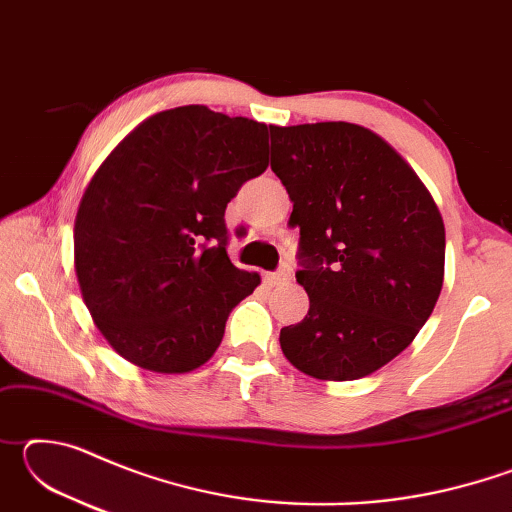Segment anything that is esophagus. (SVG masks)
Instances as JSON below:
<instances>
[{"label":"esophagus","instance_id":"34e87169","mask_svg":"<svg viewBox=\"0 0 512 512\" xmlns=\"http://www.w3.org/2000/svg\"><path fill=\"white\" fill-rule=\"evenodd\" d=\"M289 277H291L289 268H282V271H277V273H266L264 275V282L268 284V287H277V284L289 282Z\"/></svg>","mask_w":512,"mask_h":512}]
</instances>
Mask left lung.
<instances>
[{"mask_svg": "<svg viewBox=\"0 0 512 512\" xmlns=\"http://www.w3.org/2000/svg\"><path fill=\"white\" fill-rule=\"evenodd\" d=\"M271 169L300 228L309 311L284 357L325 381L368 377L409 348L445 280V223L391 144L348 121L271 128Z\"/></svg>", "mask_w": 512, "mask_h": 512, "instance_id": "8db88e82", "label": "left lung"}]
</instances>
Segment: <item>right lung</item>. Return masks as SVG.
<instances>
[{
  "mask_svg": "<svg viewBox=\"0 0 512 512\" xmlns=\"http://www.w3.org/2000/svg\"><path fill=\"white\" fill-rule=\"evenodd\" d=\"M271 126L207 106L144 119L85 187L74 268L119 357L183 375L221 345L232 307L262 282L230 262L225 207L268 167Z\"/></svg>",
  "mask_w": 512,
  "mask_h": 512,
  "instance_id": "right-lung-1",
  "label": "right lung"
}]
</instances>
